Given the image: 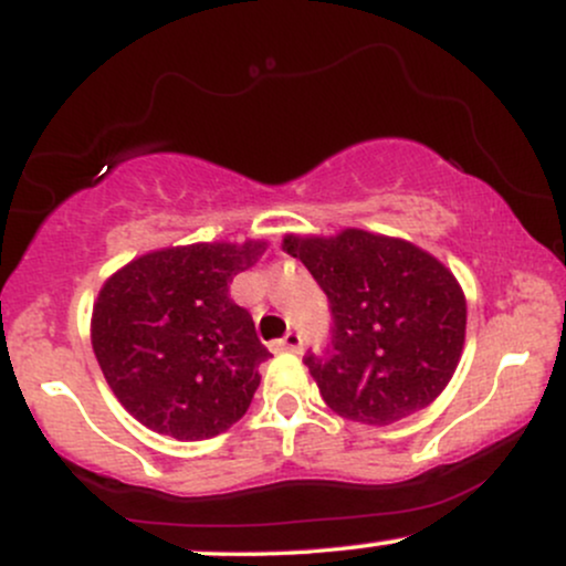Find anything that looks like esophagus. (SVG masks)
<instances>
[{"instance_id":"1","label":"esophagus","mask_w":566,"mask_h":566,"mask_svg":"<svg viewBox=\"0 0 566 566\" xmlns=\"http://www.w3.org/2000/svg\"><path fill=\"white\" fill-rule=\"evenodd\" d=\"M276 350H290V354H301L303 350V337L297 333H287L282 340L274 343Z\"/></svg>"}]
</instances>
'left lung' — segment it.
I'll use <instances>...</instances> for the list:
<instances>
[{
    "instance_id": "left-lung-1",
    "label": "left lung",
    "mask_w": 566,
    "mask_h": 566,
    "mask_svg": "<svg viewBox=\"0 0 566 566\" xmlns=\"http://www.w3.org/2000/svg\"><path fill=\"white\" fill-rule=\"evenodd\" d=\"M282 250L301 258L333 308V346L303 359L333 412L388 426L444 391L465 343V295L444 263L365 229L287 233Z\"/></svg>"
}]
</instances>
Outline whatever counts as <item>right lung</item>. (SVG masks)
Instances as JSON below:
<instances>
[{"label": "right lung", "instance_id": "1", "mask_svg": "<svg viewBox=\"0 0 566 566\" xmlns=\"http://www.w3.org/2000/svg\"><path fill=\"white\" fill-rule=\"evenodd\" d=\"M265 247L263 239L165 247L106 279L90 337L103 378L135 420L199 441L247 412L271 354L229 284Z\"/></svg>", "mask_w": 566, "mask_h": 566}]
</instances>
